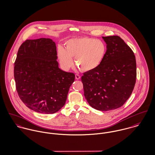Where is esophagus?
<instances>
[{"instance_id":"1","label":"esophagus","mask_w":155,"mask_h":155,"mask_svg":"<svg viewBox=\"0 0 155 155\" xmlns=\"http://www.w3.org/2000/svg\"><path fill=\"white\" fill-rule=\"evenodd\" d=\"M75 78H76V80H79V79H80L81 76H80L79 74H76V75H75Z\"/></svg>"}]
</instances>
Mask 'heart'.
Here are the masks:
<instances>
[{
    "instance_id": "heart-1",
    "label": "heart",
    "mask_w": 155,
    "mask_h": 155,
    "mask_svg": "<svg viewBox=\"0 0 155 155\" xmlns=\"http://www.w3.org/2000/svg\"><path fill=\"white\" fill-rule=\"evenodd\" d=\"M107 48L104 42L92 38L82 37L71 39L65 44L64 49L59 48L57 56L65 69L75 65L83 72H91L98 68L103 62Z\"/></svg>"
}]
</instances>
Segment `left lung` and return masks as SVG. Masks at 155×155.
Instances as JSON below:
<instances>
[{
	"mask_svg": "<svg viewBox=\"0 0 155 155\" xmlns=\"http://www.w3.org/2000/svg\"><path fill=\"white\" fill-rule=\"evenodd\" d=\"M107 45L105 58L98 68L81 78L84 96L90 106L98 110L117 109L133 92L136 60L132 49L118 36L102 37Z\"/></svg>",
	"mask_w": 155,
	"mask_h": 155,
	"instance_id": "left-lung-1",
	"label": "left lung"
}]
</instances>
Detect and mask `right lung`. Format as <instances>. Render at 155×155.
Segmentation results:
<instances>
[{
    "label": "right lung",
    "mask_w": 155,
    "mask_h": 155,
    "mask_svg": "<svg viewBox=\"0 0 155 155\" xmlns=\"http://www.w3.org/2000/svg\"><path fill=\"white\" fill-rule=\"evenodd\" d=\"M55 43L49 38L26 40L14 63L17 93L24 104L36 112L52 114L65 104L75 75L58 67Z\"/></svg>",
    "instance_id": "1"
}]
</instances>
